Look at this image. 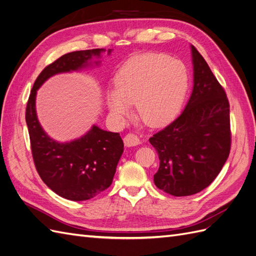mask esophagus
Listing matches in <instances>:
<instances>
[{"mask_svg":"<svg viewBox=\"0 0 256 256\" xmlns=\"http://www.w3.org/2000/svg\"><path fill=\"white\" fill-rule=\"evenodd\" d=\"M124 143H125L126 146H136L140 144V138H138V136L134 134H128L124 138Z\"/></svg>","mask_w":256,"mask_h":256,"instance_id":"esophagus-1","label":"esophagus"}]
</instances>
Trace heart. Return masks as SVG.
Listing matches in <instances>:
<instances>
[{
	"label": "heart",
	"instance_id": "heart-1",
	"mask_svg": "<svg viewBox=\"0 0 256 256\" xmlns=\"http://www.w3.org/2000/svg\"><path fill=\"white\" fill-rule=\"evenodd\" d=\"M189 88V74L180 60L145 53L130 58L115 76V88L108 90L106 104L124 120L136 104L140 118L152 127L172 120L180 112Z\"/></svg>",
	"mask_w": 256,
	"mask_h": 256
}]
</instances>
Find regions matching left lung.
<instances>
[{
  "label": "left lung",
  "mask_w": 256,
  "mask_h": 256,
  "mask_svg": "<svg viewBox=\"0 0 256 256\" xmlns=\"http://www.w3.org/2000/svg\"><path fill=\"white\" fill-rule=\"evenodd\" d=\"M193 90L182 113L150 142L160 164L157 188L174 196L204 190L218 176L230 150V104L204 58L191 44Z\"/></svg>",
  "instance_id": "obj_1"
}]
</instances>
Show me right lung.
Instances as JSON below:
<instances>
[{
	"instance_id": "obj_1",
	"label": "right lung",
	"mask_w": 256,
	"mask_h": 256,
	"mask_svg": "<svg viewBox=\"0 0 256 256\" xmlns=\"http://www.w3.org/2000/svg\"><path fill=\"white\" fill-rule=\"evenodd\" d=\"M104 49L74 51L64 54L37 76L28 100L26 120L34 164L42 182L58 196L70 200H86L109 188L124 152L120 134L94 125L74 141L53 140L40 126L36 114V92L50 76L80 70L92 65ZM108 50V54L111 53ZM98 65L100 62H94Z\"/></svg>"
}]
</instances>
